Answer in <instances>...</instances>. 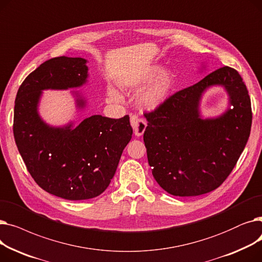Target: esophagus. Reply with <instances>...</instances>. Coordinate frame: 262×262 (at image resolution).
<instances>
[{
  "label": "esophagus",
  "mask_w": 262,
  "mask_h": 262,
  "mask_svg": "<svg viewBox=\"0 0 262 262\" xmlns=\"http://www.w3.org/2000/svg\"><path fill=\"white\" fill-rule=\"evenodd\" d=\"M130 125H132V127L134 129V133L137 137L142 136L145 128H146V123L142 119L138 118L137 116H132L130 117Z\"/></svg>",
  "instance_id": "34e87169"
}]
</instances>
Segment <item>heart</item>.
I'll use <instances>...</instances> for the list:
<instances>
[{
	"label": "heart",
	"mask_w": 262,
	"mask_h": 262,
	"mask_svg": "<svg viewBox=\"0 0 262 262\" xmlns=\"http://www.w3.org/2000/svg\"><path fill=\"white\" fill-rule=\"evenodd\" d=\"M174 76L169 71H163L159 64H149L120 79L119 86L123 89H141L149 85L140 95L139 103L145 110H155L168 101L174 88ZM107 96L110 101L118 102L120 94L109 87Z\"/></svg>",
	"instance_id": "heart-1"
}]
</instances>
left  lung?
<instances>
[{
  "label": "left lung",
  "mask_w": 262,
  "mask_h": 262,
  "mask_svg": "<svg viewBox=\"0 0 262 262\" xmlns=\"http://www.w3.org/2000/svg\"><path fill=\"white\" fill-rule=\"evenodd\" d=\"M204 70L202 62L200 72ZM212 86L225 89L229 106L207 118L200 103ZM145 118L143 140L155 181L172 195L196 196L216 189L235 168L251 133V99L240 74L223 67L176 92Z\"/></svg>",
  "instance_id": "left-lung-1"
}]
</instances>
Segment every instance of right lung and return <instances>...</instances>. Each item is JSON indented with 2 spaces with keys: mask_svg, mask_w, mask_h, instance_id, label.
Masks as SVG:
<instances>
[{
  "mask_svg": "<svg viewBox=\"0 0 262 262\" xmlns=\"http://www.w3.org/2000/svg\"><path fill=\"white\" fill-rule=\"evenodd\" d=\"M88 60L55 57L41 63L20 86L15 101L13 136L19 153L35 182L49 193L69 201L99 196L117 171L123 149L132 139L129 117L94 115L75 125L47 123L39 114L45 90L80 88L88 82ZM76 112L87 98L70 91Z\"/></svg>",
  "mask_w": 262,
  "mask_h": 262,
  "instance_id": "add662e5",
  "label": "right lung"
}]
</instances>
